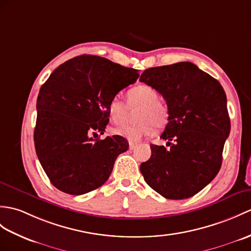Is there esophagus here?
<instances>
[{
    "label": "esophagus",
    "instance_id": "obj_1",
    "mask_svg": "<svg viewBox=\"0 0 251 251\" xmlns=\"http://www.w3.org/2000/svg\"><path fill=\"white\" fill-rule=\"evenodd\" d=\"M137 147V144L136 143H133V142H129V150H133Z\"/></svg>",
    "mask_w": 251,
    "mask_h": 251
}]
</instances>
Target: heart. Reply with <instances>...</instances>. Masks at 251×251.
Listing matches in <instances>:
<instances>
[{"mask_svg": "<svg viewBox=\"0 0 251 251\" xmlns=\"http://www.w3.org/2000/svg\"><path fill=\"white\" fill-rule=\"evenodd\" d=\"M130 109L139 108L136 114L137 123L123 124L112 129L116 136H121L131 142H137L143 137L152 135L157 128H164L169 121L168 108L160 102L158 93L153 87L140 84L132 87L126 94ZM126 103L120 97H113L108 103V115L114 124L126 121L128 111Z\"/></svg>", "mask_w": 251, "mask_h": 251, "instance_id": "obj_1", "label": "heart"}]
</instances>
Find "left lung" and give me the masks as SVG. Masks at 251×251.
I'll return each instance as SVG.
<instances>
[{
    "label": "left lung",
    "instance_id": "left-lung-1",
    "mask_svg": "<svg viewBox=\"0 0 251 251\" xmlns=\"http://www.w3.org/2000/svg\"><path fill=\"white\" fill-rule=\"evenodd\" d=\"M140 81L165 98L169 122L160 138L171 145L169 150L151 145L152 155L140 171L162 197L187 199L220 170L231 129L226 93L216 79L190 62L145 69Z\"/></svg>",
    "mask_w": 251,
    "mask_h": 251
}]
</instances>
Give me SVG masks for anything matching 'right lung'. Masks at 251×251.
I'll return each mask as SVG.
<instances>
[{
	"label": "right lung",
	"mask_w": 251,
	"mask_h": 251,
	"mask_svg": "<svg viewBox=\"0 0 251 251\" xmlns=\"http://www.w3.org/2000/svg\"><path fill=\"white\" fill-rule=\"evenodd\" d=\"M138 78L137 69L84 54L63 63L42 85L34 143L54 187L78 196L106 183L128 143L121 136L93 137L109 123V101Z\"/></svg>",
	"instance_id": "add662e5"
}]
</instances>
